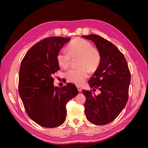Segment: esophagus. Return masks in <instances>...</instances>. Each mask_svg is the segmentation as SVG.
<instances>
[{
    "label": "esophagus",
    "mask_w": 148,
    "mask_h": 148,
    "mask_svg": "<svg viewBox=\"0 0 148 148\" xmlns=\"http://www.w3.org/2000/svg\"><path fill=\"white\" fill-rule=\"evenodd\" d=\"M77 89H78V91H79V92H81V91H82V88L80 87V86H77Z\"/></svg>",
    "instance_id": "34e87169"
}]
</instances>
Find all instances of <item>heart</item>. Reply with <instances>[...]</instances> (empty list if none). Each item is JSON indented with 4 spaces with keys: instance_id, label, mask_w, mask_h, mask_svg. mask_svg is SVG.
<instances>
[{
    "instance_id": "heart-1",
    "label": "heart",
    "mask_w": 148,
    "mask_h": 148,
    "mask_svg": "<svg viewBox=\"0 0 148 148\" xmlns=\"http://www.w3.org/2000/svg\"><path fill=\"white\" fill-rule=\"evenodd\" d=\"M67 52L62 51L57 56L58 64L64 69L70 65L71 57L78 58V69L67 71L65 77L67 81L77 85H82L88 77L89 71L95 72L99 67L101 56L98 49L92 46L86 40L76 38L67 46Z\"/></svg>"
}]
</instances>
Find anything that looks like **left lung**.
<instances>
[{
	"mask_svg": "<svg viewBox=\"0 0 148 148\" xmlns=\"http://www.w3.org/2000/svg\"><path fill=\"white\" fill-rule=\"evenodd\" d=\"M83 37L95 43L101 56L99 67L88 82L93 91L98 89L101 93L96 96L92 90L83 89L84 113L91 123L106 125L117 118L127 104L130 71L123 53L114 44L99 35Z\"/></svg>",
	"mask_w": 148,
	"mask_h": 148,
	"instance_id": "1",
	"label": "left lung"
}]
</instances>
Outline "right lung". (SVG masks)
I'll list each match as a JSON object with an SVG mask.
<instances>
[{
  "mask_svg": "<svg viewBox=\"0 0 148 148\" xmlns=\"http://www.w3.org/2000/svg\"><path fill=\"white\" fill-rule=\"evenodd\" d=\"M70 38L49 37L35 44L26 53L19 71L18 91L26 114L45 128H55L66 118L67 102L78 94L74 84L53 85L60 67L57 56Z\"/></svg>",
  "mask_w": 148,
  "mask_h": 148,
  "instance_id": "obj_1",
  "label": "right lung"
}]
</instances>
